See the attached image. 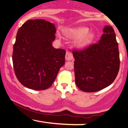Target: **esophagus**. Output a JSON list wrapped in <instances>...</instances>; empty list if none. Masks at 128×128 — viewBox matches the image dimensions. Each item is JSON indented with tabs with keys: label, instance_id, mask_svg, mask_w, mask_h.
Wrapping results in <instances>:
<instances>
[{
	"label": "esophagus",
	"instance_id": "obj_1",
	"mask_svg": "<svg viewBox=\"0 0 128 128\" xmlns=\"http://www.w3.org/2000/svg\"><path fill=\"white\" fill-rule=\"evenodd\" d=\"M66 60L67 61H71V60H73V56L72 53L67 51L66 54Z\"/></svg>",
	"mask_w": 128,
	"mask_h": 128
}]
</instances>
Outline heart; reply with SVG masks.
<instances>
[{
    "instance_id": "obj_1",
    "label": "heart",
    "mask_w": 128,
    "mask_h": 128,
    "mask_svg": "<svg viewBox=\"0 0 128 128\" xmlns=\"http://www.w3.org/2000/svg\"><path fill=\"white\" fill-rule=\"evenodd\" d=\"M89 28L86 27H79L66 30V34L67 36L74 38H79L76 42L78 47H84L93 40L95 34L93 32H88Z\"/></svg>"
}]
</instances>
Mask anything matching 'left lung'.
Masks as SVG:
<instances>
[{
  "mask_svg": "<svg viewBox=\"0 0 128 128\" xmlns=\"http://www.w3.org/2000/svg\"><path fill=\"white\" fill-rule=\"evenodd\" d=\"M98 43L80 50H73L76 86L85 92H96L112 84L120 68L118 43L114 29L104 28Z\"/></svg>",
  "mask_w": 128,
  "mask_h": 128,
  "instance_id": "1",
  "label": "left lung"
}]
</instances>
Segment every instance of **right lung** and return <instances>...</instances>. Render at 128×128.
Returning <instances> with one entry per match:
<instances>
[{
  "mask_svg": "<svg viewBox=\"0 0 128 128\" xmlns=\"http://www.w3.org/2000/svg\"><path fill=\"white\" fill-rule=\"evenodd\" d=\"M55 26L42 19L29 20L17 31L12 62L17 78L34 90L48 89L65 64L66 50L55 49Z\"/></svg>",
  "mask_w": 128,
  "mask_h": 128,
  "instance_id": "add662e5",
  "label": "right lung"
}]
</instances>
